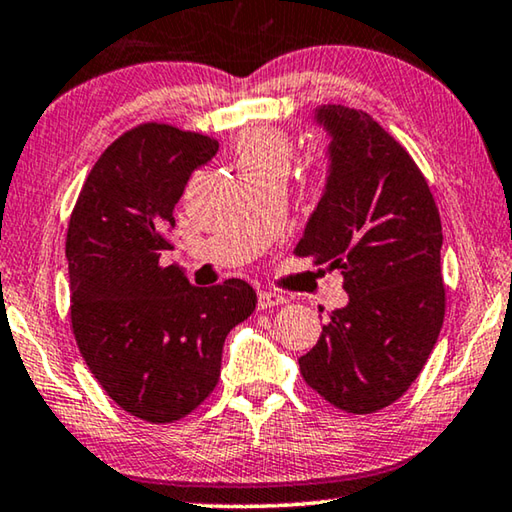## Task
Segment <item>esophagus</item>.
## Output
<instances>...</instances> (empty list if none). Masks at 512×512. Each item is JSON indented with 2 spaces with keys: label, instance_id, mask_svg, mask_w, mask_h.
Wrapping results in <instances>:
<instances>
[{
  "label": "esophagus",
  "instance_id": "1",
  "mask_svg": "<svg viewBox=\"0 0 512 512\" xmlns=\"http://www.w3.org/2000/svg\"><path fill=\"white\" fill-rule=\"evenodd\" d=\"M285 296L280 294H273V291H259L257 294V307L259 310H271V307H278L285 303Z\"/></svg>",
  "mask_w": 512,
  "mask_h": 512
}]
</instances>
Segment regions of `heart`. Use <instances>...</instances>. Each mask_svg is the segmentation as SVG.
Instances as JSON below:
<instances>
[{"label": "heart", "mask_w": 512, "mask_h": 512, "mask_svg": "<svg viewBox=\"0 0 512 512\" xmlns=\"http://www.w3.org/2000/svg\"><path fill=\"white\" fill-rule=\"evenodd\" d=\"M237 168L246 170H282L287 173L291 161L289 139L273 127H253L237 139Z\"/></svg>", "instance_id": "obj_1"}]
</instances>
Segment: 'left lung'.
Wrapping results in <instances>:
<instances>
[{
    "label": "left lung",
    "instance_id": "obj_1",
    "mask_svg": "<svg viewBox=\"0 0 512 512\" xmlns=\"http://www.w3.org/2000/svg\"><path fill=\"white\" fill-rule=\"evenodd\" d=\"M312 120L326 184L296 255L342 271L348 303L298 364L328 403L369 415L408 392L440 335L442 223L421 170L369 113L321 104Z\"/></svg>",
    "mask_w": 512,
    "mask_h": 512
}]
</instances>
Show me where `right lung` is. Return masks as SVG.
Instances as JSON below:
<instances>
[{"label": "right lung", "mask_w": 512, "mask_h": 512, "mask_svg": "<svg viewBox=\"0 0 512 512\" xmlns=\"http://www.w3.org/2000/svg\"><path fill=\"white\" fill-rule=\"evenodd\" d=\"M218 141L148 123L97 159L66 239L72 330L97 383L129 415L170 424L196 410L221 376L227 332L255 310L239 278L193 287L159 266L173 209Z\"/></svg>", "instance_id": "1"}]
</instances>
